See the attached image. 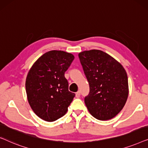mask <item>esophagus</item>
<instances>
[{"label": "esophagus", "instance_id": "obj_1", "mask_svg": "<svg viewBox=\"0 0 148 148\" xmlns=\"http://www.w3.org/2000/svg\"><path fill=\"white\" fill-rule=\"evenodd\" d=\"M80 95H81V93H80L79 91H78V92H76V94H75V96H76V98H79V97H80Z\"/></svg>", "mask_w": 148, "mask_h": 148}]
</instances>
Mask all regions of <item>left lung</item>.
<instances>
[{
	"mask_svg": "<svg viewBox=\"0 0 148 148\" xmlns=\"http://www.w3.org/2000/svg\"><path fill=\"white\" fill-rule=\"evenodd\" d=\"M79 58L90 85V94L85 98L88 111L100 121L114 118L128 98L126 71L120 62L102 50H85L79 53Z\"/></svg>",
	"mask_w": 148,
	"mask_h": 148,
	"instance_id": "left-lung-1",
	"label": "left lung"
}]
</instances>
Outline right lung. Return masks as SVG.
Listing matches in <instances>:
<instances>
[{
  "instance_id": "right-lung-1",
  "label": "right lung",
  "mask_w": 148,
  "mask_h": 148,
  "mask_svg": "<svg viewBox=\"0 0 148 148\" xmlns=\"http://www.w3.org/2000/svg\"><path fill=\"white\" fill-rule=\"evenodd\" d=\"M74 56L62 50H51L32 66L25 81L28 102L42 120L52 122L64 116L75 96L69 91L64 73Z\"/></svg>"
}]
</instances>
